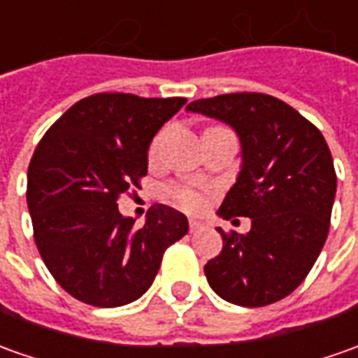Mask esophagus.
Returning a JSON list of instances; mask_svg holds the SVG:
<instances>
[{"label": "esophagus", "instance_id": "1", "mask_svg": "<svg viewBox=\"0 0 358 358\" xmlns=\"http://www.w3.org/2000/svg\"><path fill=\"white\" fill-rule=\"evenodd\" d=\"M203 227H206V225H203L201 221L189 220V231H192V233H196V231H201V229H203Z\"/></svg>", "mask_w": 358, "mask_h": 358}]
</instances>
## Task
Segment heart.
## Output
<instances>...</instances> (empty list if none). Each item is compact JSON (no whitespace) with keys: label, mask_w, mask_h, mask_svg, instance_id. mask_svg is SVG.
Returning a JSON list of instances; mask_svg holds the SVG:
<instances>
[{"label":"heart","mask_w":358,"mask_h":358,"mask_svg":"<svg viewBox=\"0 0 358 358\" xmlns=\"http://www.w3.org/2000/svg\"><path fill=\"white\" fill-rule=\"evenodd\" d=\"M157 147H159V138L155 141V145H152V148H150V157H155ZM174 199H176V203H178V206H182L184 210H188V211L201 210V208H203V203H206L203 194H199L198 189H192V188H176L174 189Z\"/></svg>","instance_id":"heart-1"}]
</instances>
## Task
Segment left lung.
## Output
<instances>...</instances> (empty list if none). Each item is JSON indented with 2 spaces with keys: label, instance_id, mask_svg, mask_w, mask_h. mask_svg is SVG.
<instances>
[{
  "label": "left lung",
  "instance_id": "8db88e82",
  "mask_svg": "<svg viewBox=\"0 0 358 358\" xmlns=\"http://www.w3.org/2000/svg\"><path fill=\"white\" fill-rule=\"evenodd\" d=\"M188 113L229 125L241 166L217 215L250 220L249 233L225 235L206 266L211 290L235 306L261 308L300 286L322 252L337 176L323 135L282 99L225 94L192 101Z\"/></svg>",
  "mask_w": 358,
  "mask_h": 358
}]
</instances>
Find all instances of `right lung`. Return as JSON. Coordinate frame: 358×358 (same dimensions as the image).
<instances>
[{"label":"right lung","mask_w":358,"mask_h":358,"mask_svg":"<svg viewBox=\"0 0 358 358\" xmlns=\"http://www.w3.org/2000/svg\"><path fill=\"white\" fill-rule=\"evenodd\" d=\"M184 106V97L96 94L41 138L27 172V206L46 268L76 300L97 308L138 300L164 250L188 233V217L169 206H152L141 229L117 208L147 174L155 135Z\"/></svg>","instance_id":"right-lung-1"}]
</instances>
